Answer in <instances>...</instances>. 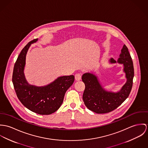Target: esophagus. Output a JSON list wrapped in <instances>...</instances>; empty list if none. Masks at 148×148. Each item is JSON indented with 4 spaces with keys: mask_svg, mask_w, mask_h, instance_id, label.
<instances>
[{
    "mask_svg": "<svg viewBox=\"0 0 148 148\" xmlns=\"http://www.w3.org/2000/svg\"><path fill=\"white\" fill-rule=\"evenodd\" d=\"M75 79L77 81H79L81 80V74H76L75 75Z\"/></svg>",
    "mask_w": 148,
    "mask_h": 148,
    "instance_id": "obj_1",
    "label": "esophagus"
}]
</instances>
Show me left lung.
<instances>
[{"mask_svg":"<svg viewBox=\"0 0 148 148\" xmlns=\"http://www.w3.org/2000/svg\"><path fill=\"white\" fill-rule=\"evenodd\" d=\"M121 51L117 61L112 58L110 60L111 64L117 62L124 66L127 82L119 91L114 92L104 90L98 77L93 73H86L82 75V81L85 84L83 101L88 109L97 114H106L114 111L125 100L131 92L134 77L133 61L125 45Z\"/></svg>","mask_w":148,"mask_h":148,"instance_id":"8db88e82","label":"left lung"}]
</instances>
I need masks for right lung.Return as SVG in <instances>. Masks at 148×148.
I'll list each match as a JSON object with an SVG mask.
<instances>
[{"instance_id": "add662e5", "label": "right lung", "mask_w": 148, "mask_h": 148, "mask_svg": "<svg viewBox=\"0 0 148 148\" xmlns=\"http://www.w3.org/2000/svg\"><path fill=\"white\" fill-rule=\"evenodd\" d=\"M37 40L28 42L20 52L14 67L12 82L17 98L26 108L39 115H50L61 106L66 91L74 81V76L60 77L44 86L29 84L24 74L26 54L31 45Z\"/></svg>"}]
</instances>
